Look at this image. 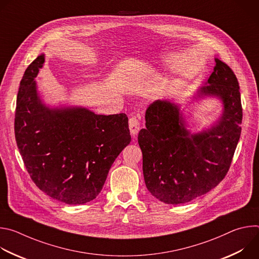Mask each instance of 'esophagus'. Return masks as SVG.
Instances as JSON below:
<instances>
[{
  "instance_id": "esophagus-1",
  "label": "esophagus",
  "mask_w": 259,
  "mask_h": 259,
  "mask_svg": "<svg viewBox=\"0 0 259 259\" xmlns=\"http://www.w3.org/2000/svg\"><path fill=\"white\" fill-rule=\"evenodd\" d=\"M129 129H130L132 136H135L138 133V131L140 129V124L136 117H131L129 119Z\"/></svg>"
}]
</instances>
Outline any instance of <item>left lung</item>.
Segmentation results:
<instances>
[{
    "mask_svg": "<svg viewBox=\"0 0 259 259\" xmlns=\"http://www.w3.org/2000/svg\"><path fill=\"white\" fill-rule=\"evenodd\" d=\"M216 65L201 95L219 97L224 113L207 131L190 134L177 105L157 100L146 109L145 129L138 134L145 186L158 200L184 204L207 194L231 167L241 135L243 109L238 79L225 62Z\"/></svg>",
    "mask_w": 259,
    "mask_h": 259,
    "instance_id": "obj_1",
    "label": "left lung"
}]
</instances>
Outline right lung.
<instances>
[{"label":"right lung","mask_w":259,"mask_h":259,"mask_svg":"<svg viewBox=\"0 0 259 259\" xmlns=\"http://www.w3.org/2000/svg\"><path fill=\"white\" fill-rule=\"evenodd\" d=\"M44 62V54L36 57L20 82L16 143L31 180L42 192L65 204H85L101 192L110 167L131 141L128 117L45 106L33 81Z\"/></svg>","instance_id":"obj_1"}]
</instances>
